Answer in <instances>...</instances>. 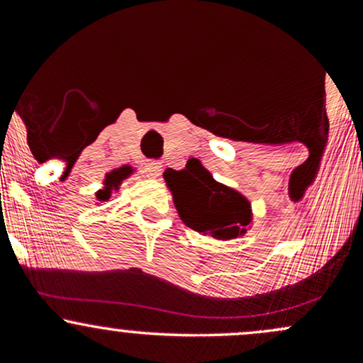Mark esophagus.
<instances>
[{"mask_svg": "<svg viewBox=\"0 0 363 363\" xmlns=\"http://www.w3.org/2000/svg\"><path fill=\"white\" fill-rule=\"evenodd\" d=\"M145 174H147L148 177L157 179L162 174V164H160V162L152 160V162H148V164H145Z\"/></svg>", "mask_w": 363, "mask_h": 363, "instance_id": "34e87169", "label": "esophagus"}]
</instances>
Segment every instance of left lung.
Wrapping results in <instances>:
<instances>
[{
  "mask_svg": "<svg viewBox=\"0 0 363 363\" xmlns=\"http://www.w3.org/2000/svg\"><path fill=\"white\" fill-rule=\"evenodd\" d=\"M164 179L187 227L218 240L244 235L252 223L251 203L239 191L215 181L198 158L182 170L167 169Z\"/></svg>",
  "mask_w": 363,
  "mask_h": 363,
  "instance_id": "1",
  "label": "left lung"
}]
</instances>
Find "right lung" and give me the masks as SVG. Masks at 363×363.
<instances>
[{
    "mask_svg": "<svg viewBox=\"0 0 363 363\" xmlns=\"http://www.w3.org/2000/svg\"><path fill=\"white\" fill-rule=\"evenodd\" d=\"M131 174H133V169L129 167V165H123V167L114 169L112 172L107 174L106 179H104V187H102V189H99L97 194H95V196H97L99 201H101V203L107 201V199L111 198L112 191H118L121 182H123L124 179H128L129 176H131Z\"/></svg>",
    "mask_w": 363,
    "mask_h": 363,
    "instance_id": "obj_1",
    "label": "right lung"
}]
</instances>
